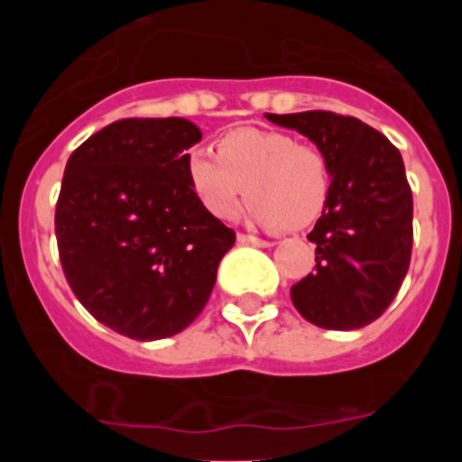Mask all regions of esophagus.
Here are the masks:
<instances>
[{"instance_id": "34e87169", "label": "esophagus", "mask_w": 462, "mask_h": 462, "mask_svg": "<svg viewBox=\"0 0 462 462\" xmlns=\"http://www.w3.org/2000/svg\"><path fill=\"white\" fill-rule=\"evenodd\" d=\"M236 239H239V244L259 245V248H270V245H273V241L259 239V236H253V235H239V236H236Z\"/></svg>"}]
</instances>
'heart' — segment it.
I'll return each mask as SVG.
<instances>
[{
	"label": "heart",
	"mask_w": 462,
	"mask_h": 462,
	"mask_svg": "<svg viewBox=\"0 0 462 462\" xmlns=\"http://www.w3.org/2000/svg\"><path fill=\"white\" fill-rule=\"evenodd\" d=\"M185 174L199 203L217 218H230L241 197L250 221L265 227H306L328 201L330 165L315 144L270 129H235L218 138L217 153L197 147Z\"/></svg>",
	"instance_id": "heart-1"
}]
</instances>
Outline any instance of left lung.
Instances as JSON below:
<instances>
[{"label":"left lung","instance_id":"left-lung-1","mask_svg":"<svg viewBox=\"0 0 462 462\" xmlns=\"http://www.w3.org/2000/svg\"><path fill=\"white\" fill-rule=\"evenodd\" d=\"M310 138L330 165V192L309 241L315 273L291 288L310 324L353 330L389 309L409 270L413 197L398 149L374 127L333 111L265 114Z\"/></svg>","mask_w":462,"mask_h":462}]
</instances>
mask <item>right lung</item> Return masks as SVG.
I'll return each instance as SVG.
<instances>
[{"label": "right lung", "instance_id": "1", "mask_svg": "<svg viewBox=\"0 0 462 462\" xmlns=\"http://www.w3.org/2000/svg\"><path fill=\"white\" fill-rule=\"evenodd\" d=\"M201 129L185 118L106 125L71 153L55 208L73 295L138 342L171 337L201 315L235 230L208 212L185 174Z\"/></svg>", "mask_w": 462, "mask_h": 462}]
</instances>
